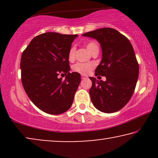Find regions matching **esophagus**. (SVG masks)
I'll use <instances>...</instances> for the list:
<instances>
[{"label":"esophagus","mask_w":158,"mask_h":158,"mask_svg":"<svg viewBox=\"0 0 158 158\" xmlns=\"http://www.w3.org/2000/svg\"><path fill=\"white\" fill-rule=\"evenodd\" d=\"M86 77H88L87 76H86V75H81V78L82 79H85V78H86Z\"/></svg>","instance_id":"esophagus-1"}]
</instances>
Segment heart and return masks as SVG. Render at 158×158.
Returning <instances> with one entry per match:
<instances>
[{"label":"heart","mask_w":158,"mask_h":158,"mask_svg":"<svg viewBox=\"0 0 158 158\" xmlns=\"http://www.w3.org/2000/svg\"><path fill=\"white\" fill-rule=\"evenodd\" d=\"M85 47L87 48L88 51L90 53L93 54L94 52L98 50V46L97 45L96 42H88L85 44ZM75 48L74 47H70L68 52V60L70 62H73L75 60ZM94 66L91 63H81V62H77L73 66V70L74 72L78 73L82 75H86L89 73L93 69Z\"/></svg>","instance_id":"heart-1"}]
</instances>
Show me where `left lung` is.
<instances>
[{
	"mask_svg": "<svg viewBox=\"0 0 158 158\" xmlns=\"http://www.w3.org/2000/svg\"><path fill=\"white\" fill-rule=\"evenodd\" d=\"M100 43L102 60L95 75L105 76L106 81L90 77L89 94L93 104L103 113L122 109L132 96L139 76V64L130 42L112 28H102L83 34Z\"/></svg>",
	"mask_w": 158,
	"mask_h": 158,
	"instance_id": "obj_1",
	"label": "left lung"
}]
</instances>
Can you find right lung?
<instances>
[{"mask_svg":"<svg viewBox=\"0 0 158 158\" xmlns=\"http://www.w3.org/2000/svg\"><path fill=\"white\" fill-rule=\"evenodd\" d=\"M77 36L56 32L40 34L21 55L23 87L30 100L45 113L60 114L72 106L81 75L69 72L68 55ZM59 75H66L65 81Z\"/></svg>","mask_w":158,"mask_h":158,"instance_id":"right-lung-1","label":"right lung"}]
</instances>
